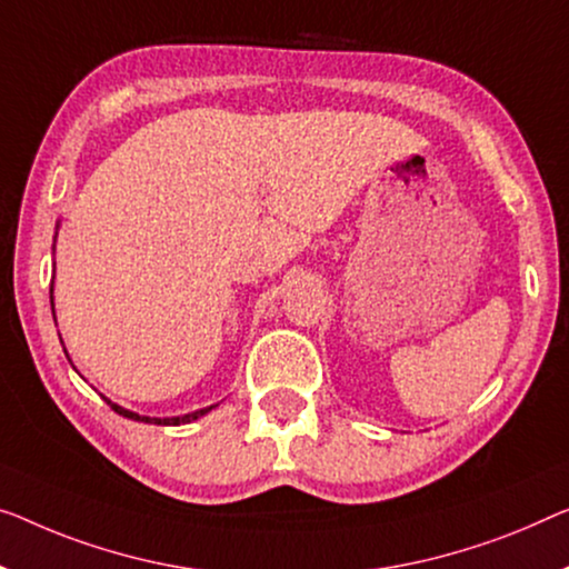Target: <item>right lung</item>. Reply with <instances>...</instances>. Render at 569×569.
<instances>
[{
  "label": "right lung",
  "mask_w": 569,
  "mask_h": 569,
  "mask_svg": "<svg viewBox=\"0 0 569 569\" xmlns=\"http://www.w3.org/2000/svg\"><path fill=\"white\" fill-rule=\"evenodd\" d=\"M61 224V222H58ZM58 224H56V234H58ZM50 307H53V286H50ZM104 401L112 406V409L120 413V417H124V419H132V421H142V423H160V427H178V423H191V421H197V419H201V417H207V413L214 409V406H207V409H199V411H191V413H183V417H140V413H134V411H130V409H122L120 403H114V401H109V398H104Z\"/></svg>",
  "instance_id": "obj_1"
}]
</instances>
